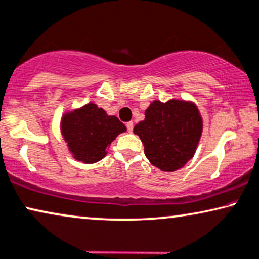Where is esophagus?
<instances>
[{
	"mask_svg": "<svg viewBox=\"0 0 259 259\" xmlns=\"http://www.w3.org/2000/svg\"><path fill=\"white\" fill-rule=\"evenodd\" d=\"M126 129L129 133H133L134 130V122H127L126 123Z\"/></svg>",
	"mask_w": 259,
	"mask_h": 259,
	"instance_id": "esophagus-1",
	"label": "esophagus"
}]
</instances>
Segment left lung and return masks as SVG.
Returning a JSON list of instances; mask_svg holds the SVG:
<instances>
[{"label": "left lung", "mask_w": 259, "mask_h": 259, "mask_svg": "<svg viewBox=\"0 0 259 259\" xmlns=\"http://www.w3.org/2000/svg\"><path fill=\"white\" fill-rule=\"evenodd\" d=\"M203 130L201 113L192 101L154 100L134 133L145 146L147 159L163 172L182 168L192 159Z\"/></svg>", "instance_id": "1"}]
</instances>
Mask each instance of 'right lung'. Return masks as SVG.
<instances>
[{
	"mask_svg": "<svg viewBox=\"0 0 259 259\" xmlns=\"http://www.w3.org/2000/svg\"><path fill=\"white\" fill-rule=\"evenodd\" d=\"M62 136L73 158L94 163L105 158L111 142L126 127L116 116H109L94 103L68 111L62 116Z\"/></svg>",
	"mask_w": 259,
	"mask_h": 259,
	"instance_id": "obj_1",
	"label": "right lung"
}]
</instances>
